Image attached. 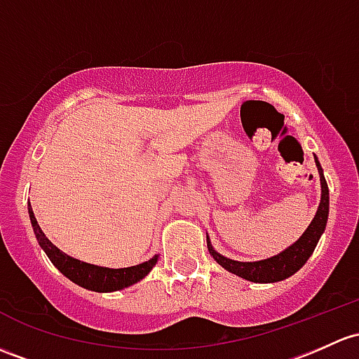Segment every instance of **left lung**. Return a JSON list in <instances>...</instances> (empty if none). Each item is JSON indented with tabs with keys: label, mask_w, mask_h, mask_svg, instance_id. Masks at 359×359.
Masks as SVG:
<instances>
[{
	"label": "left lung",
	"mask_w": 359,
	"mask_h": 359,
	"mask_svg": "<svg viewBox=\"0 0 359 359\" xmlns=\"http://www.w3.org/2000/svg\"><path fill=\"white\" fill-rule=\"evenodd\" d=\"M316 167H318L320 173V182H322V201H320L318 211H316L315 218L309 224L306 232L296 241L289 249L282 251L280 255L273 256V258L262 259V262H252V263H244V262H233V259L225 258V256L218 255L213 248H211L208 241V249L211 256L215 258V262L218 265L224 266L225 270H229L230 273H236L239 277L246 278L251 282H259V284H270V282H280L284 278L290 277V275L296 273L304 263L308 262L309 256L315 251L316 244H318L320 236L323 233L327 225V218H329V186H327V180L323 177V170L320 167V161L316 160Z\"/></svg>",
	"instance_id": "left-lung-1"
}]
</instances>
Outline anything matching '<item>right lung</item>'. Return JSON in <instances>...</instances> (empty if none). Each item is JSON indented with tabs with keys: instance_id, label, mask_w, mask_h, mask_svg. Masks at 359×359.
Masks as SVG:
<instances>
[{
	"instance_id": "obj_1",
	"label": "right lung",
	"mask_w": 359,
	"mask_h": 359,
	"mask_svg": "<svg viewBox=\"0 0 359 359\" xmlns=\"http://www.w3.org/2000/svg\"><path fill=\"white\" fill-rule=\"evenodd\" d=\"M29 217L30 224H32L34 232H36V239L39 243V246L44 249V252L48 255V258L51 259L53 265L56 266L67 278H70L72 282H75L81 287L96 290V292H111V290H120L123 287H129V285L135 284V282L142 280L146 275L149 273L151 269L156 265L158 256L148 259V262L141 263V265L129 266V269H103V266L89 265V263L79 262V259L70 258L65 252L60 251L55 244H51V241L41 230L39 224H37L36 217H34V211L29 205Z\"/></svg>"
}]
</instances>
